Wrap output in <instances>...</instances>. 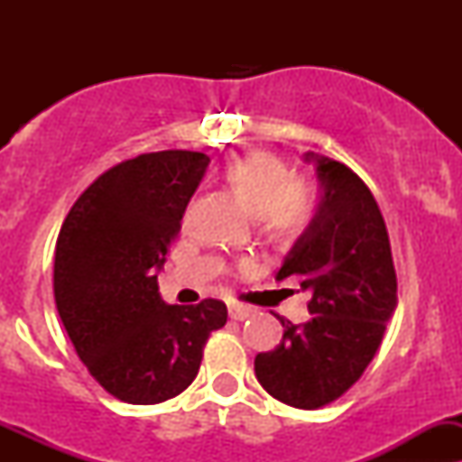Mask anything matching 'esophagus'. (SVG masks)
Segmentation results:
<instances>
[{"mask_svg":"<svg viewBox=\"0 0 462 462\" xmlns=\"http://www.w3.org/2000/svg\"><path fill=\"white\" fill-rule=\"evenodd\" d=\"M227 313H230L232 319L241 321V319H248L250 315H253V309H248V306H239V304H232L230 309H227Z\"/></svg>","mask_w":462,"mask_h":462,"instance_id":"34e87169","label":"esophagus"}]
</instances>
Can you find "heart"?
Instances as JSON below:
<instances>
[{
    "instance_id": "1",
    "label": "heart",
    "mask_w": 462,
    "mask_h": 462,
    "mask_svg": "<svg viewBox=\"0 0 462 462\" xmlns=\"http://www.w3.org/2000/svg\"><path fill=\"white\" fill-rule=\"evenodd\" d=\"M223 180L257 217L270 236L291 239L304 232L318 209V194L306 179L268 152H250L223 170Z\"/></svg>"
}]
</instances>
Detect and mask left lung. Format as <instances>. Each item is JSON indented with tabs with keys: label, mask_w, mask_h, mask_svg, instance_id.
<instances>
[{
	"label": "left lung",
	"mask_w": 462,
	"mask_h": 462,
	"mask_svg": "<svg viewBox=\"0 0 462 462\" xmlns=\"http://www.w3.org/2000/svg\"><path fill=\"white\" fill-rule=\"evenodd\" d=\"M318 214L277 273L310 292V319L277 315L282 342L254 357L259 384L297 409L326 407L360 380L398 301L389 232L371 189L330 158H318Z\"/></svg>",
	"instance_id": "8db88e82"
}]
</instances>
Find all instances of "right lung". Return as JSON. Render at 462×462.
I'll return each instance as SVG.
<instances>
[{
	"label": "right lung",
	"instance_id": "1",
	"mask_svg": "<svg viewBox=\"0 0 462 462\" xmlns=\"http://www.w3.org/2000/svg\"><path fill=\"white\" fill-rule=\"evenodd\" d=\"M209 158L167 149L97 176L69 209L55 244L60 319L93 380L129 404L183 393L199 374L221 300L170 306L158 274Z\"/></svg>",
	"mask_w": 462,
	"mask_h": 462
}]
</instances>
